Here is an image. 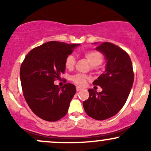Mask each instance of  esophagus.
I'll list each match as a JSON object with an SVG mask.
<instances>
[{"instance_id":"1","label":"esophagus","mask_w":151,"mask_h":151,"mask_svg":"<svg viewBox=\"0 0 151 151\" xmlns=\"http://www.w3.org/2000/svg\"><path fill=\"white\" fill-rule=\"evenodd\" d=\"M76 89H77V91H80V90L82 89V88H81L80 86H77V87H76Z\"/></svg>"}]
</instances>
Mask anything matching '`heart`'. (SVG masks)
I'll return each instance as SVG.
<instances>
[{
	"instance_id": "heart-1",
	"label": "heart",
	"mask_w": 151,
	"mask_h": 151,
	"mask_svg": "<svg viewBox=\"0 0 151 151\" xmlns=\"http://www.w3.org/2000/svg\"><path fill=\"white\" fill-rule=\"evenodd\" d=\"M83 57L89 62L91 67H98L103 62L104 57L101 52L96 50H89L83 53ZM75 58L73 55H70L67 57L65 60V67L67 70H72L75 65ZM72 81L79 86H84L86 84L87 77L83 74H77L72 76L71 78Z\"/></svg>"
}]
</instances>
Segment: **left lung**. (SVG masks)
Segmentation results:
<instances>
[{"label": "left lung", "instance_id": "1", "mask_svg": "<svg viewBox=\"0 0 151 151\" xmlns=\"http://www.w3.org/2000/svg\"><path fill=\"white\" fill-rule=\"evenodd\" d=\"M96 50L106 59L104 72L93 84L103 89L101 92L89 89V97L83 102L84 111L99 121L114 116L125 104L133 86L134 74L129 55L110 42H95Z\"/></svg>", "mask_w": 151, "mask_h": 151}]
</instances>
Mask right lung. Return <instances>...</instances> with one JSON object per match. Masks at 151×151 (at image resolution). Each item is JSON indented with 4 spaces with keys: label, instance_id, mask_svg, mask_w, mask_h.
Returning a JSON list of instances; mask_svg holds the SVG:
<instances>
[{
    "label": "right lung",
    "instance_id": "obj_1",
    "mask_svg": "<svg viewBox=\"0 0 151 151\" xmlns=\"http://www.w3.org/2000/svg\"><path fill=\"white\" fill-rule=\"evenodd\" d=\"M79 44L51 41L32 49L20 67L24 97L32 112L40 119L57 121L67 114L76 93L72 84L63 87L54 84L65 73V60Z\"/></svg>",
    "mask_w": 151,
    "mask_h": 151
}]
</instances>
